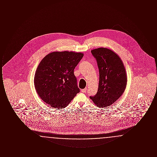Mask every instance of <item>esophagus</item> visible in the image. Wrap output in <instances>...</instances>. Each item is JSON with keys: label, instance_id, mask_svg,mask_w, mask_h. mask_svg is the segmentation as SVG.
Returning a JSON list of instances; mask_svg holds the SVG:
<instances>
[{"label": "esophagus", "instance_id": "esophagus-1", "mask_svg": "<svg viewBox=\"0 0 157 157\" xmlns=\"http://www.w3.org/2000/svg\"><path fill=\"white\" fill-rule=\"evenodd\" d=\"M81 92H83V93H85V92H86V88H85V89H82V90H81Z\"/></svg>", "mask_w": 157, "mask_h": 157}]
</instances>
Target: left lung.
Segmentation results:
<instances>
[{"instance_id": "1", "label": "left lung", "mask_w": 157, "mask_h": 157, "mask_svg": "<svg viewBox=\"0 0 157 157\" xmlns=\"http://www.w3.org/2000/svg\"><path fill=\"white\" fill-rule=\"evenodd\" d=\"M96 58L99 72L97 94L90 98L97 106L106 107L113 104L124 92L127 72L122 60L114 51L106 48L91 51Z\"/></svg>"}]
</instances>
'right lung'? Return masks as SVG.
I'll list each match as a JSON object with an SVG mask.
<instances>
[{"instance_id":"obj_1","label":"right lung","mask_w":157,"mask_h":157,"mask_svg":"<svg viewBox=\"0 0 157 157\" xmlns=\"http://www.w3.org/2000/svg\"><path fill=\"white\" fill-rule=\"evenodd\" d=\"M83 53L69 51L49 53L42 59L34 77L39 97L53 108H64L79 88L74 74Z\"/></svg>"}]
</instances>
